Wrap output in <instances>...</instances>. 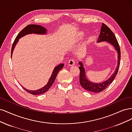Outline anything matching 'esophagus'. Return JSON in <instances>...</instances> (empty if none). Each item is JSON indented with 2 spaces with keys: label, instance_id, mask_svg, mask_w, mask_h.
<instances>
[{
  "label": "esophagus",
  "instance_id": "obj_1",
  "mask_svg": "<svg viewBox=\"0 0 132 132\" xmlns=\"http://www.w3.org/2000/svg\"><path fill=\"white\" fill-rule=\"evenodd\" d=\"M75 60L71 59H70L69 62H68V65L69 66H73L74 65H75Z\"/></svg>",
  "mask_w": 132,
  "mask_h": 132
}]
</instances>
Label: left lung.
Masks as SVG:
<instances>
[{"mask_svg":"<svg viewBox=\"0 0 132 132\" xmlns=\"http://www.w3.org/2000/svg\"><path fill=\"white\" fill-rule=\"evenodd\" d=\"M101 42H106L110 43V45L114 47L115 50L117 51L118 53L117 66L113 74L109 79L106 80V81H103L101 83H95L90 81L86 77L85 69L84 67L83 63L81 61L79 62V64L80 65L79 67L80 69V85L83 88L86 90L95 93H100V92L104 90L106 88H107L108 86L110 85L113 82L115 77L117 74L119 64H120L121 51L116 37L113 32L110 30V28L106 26L105 23H102L101 27L100 34L97 39V43Z\"/></svg>","mask_w":132,"mask_h":132,"instance_id":"obj_1","label":"left lung"}]
</instances>
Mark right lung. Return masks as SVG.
I'll list each match as a JSON object with an SVG mask.
<instances>
[{
    "label": "right lung",
    "instance_id": "right-lung-1",
    "mask_svg": "<svg viewBox=\"0 0 132 132\" xmlns=\"http://www.w3.org/2000/svg\"><path fill=\"white\" fill-rule=\"evenodd\" d=\"M47 29L45 27H43L41 25H34V24H31V25H29L27 26H26L24 29H23L20 32L18 36L16 37L15 41L13 43V45L12 46V48H11V57H12V54H13V51L14 50V48L16 45L17 43L19 42V40L20 38H21V37L25 36V35H29V34H37V35H46L47 34ZM64 65L63 63L60 64L58 65L57 66L55 67L52 73V75L51 76L50 78L49 79V80L48 81L47 84L44 86L42 88L36 90H29L25 89V87H23L22 86V87L23 89H25L27 92H28L29 93H30L32 95H40L42 94L43 93H46V91H47L50 89L51 86L53 84L55 78H56L57 75L59 71L61 70L63 67Z\"/></svg>",
    "mask_w": 132,
    "mask_h": 132
}]
</instances>
